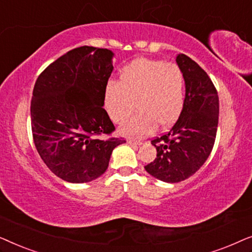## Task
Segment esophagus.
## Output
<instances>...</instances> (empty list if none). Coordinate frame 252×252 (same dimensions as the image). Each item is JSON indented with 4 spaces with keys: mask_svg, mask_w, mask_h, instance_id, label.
<instances>
[{
    "mask_svg": "<svg viewBox=\"0 0 252 252\" xmlns=\"http://www.w3.org/2000/svg\"><path fill=\"white\" fill-rule=\"evenodd\" d=\"M127 143L128 144H130V146H133V147H136V146H141V142H139V141H134V140H128L127 141Z\"/></svg>",
    "mask_w": 252,
    "mask_h": 252,
    "instance_id": "1",
    "label": "esophagus"
}]
</instances>
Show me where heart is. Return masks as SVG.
Here are the masks:
<instances>
[{
    "label": "heart",
    "mask_w": 252,
    "mask_h": 252,
    "mask_svg": "<svg viewBox=\"0 0 252 252\" xmlns=\"http://www.w3.org/2000/svg\"><path fill=\"white\" fill-rule=\"evenodd\" d=\"M135 101L137 112L120 127L129 137H143L177 122L185 105V77L173 63L136 58L119 71L118 81L104 88V106L112 122L122 124Z\"/></svg>",
    "instance_id": "b5f03b06"
}]
</instances>
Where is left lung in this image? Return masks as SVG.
Here are the masks:
<instances>
[{
	"mask_svg": "<svg viewBox=\"0 0 252 252\" xmlns=\"http://www.w3.org/2000/svg\"><path fill=\"white\" fill-rule=\"evenodd\" d=\"M175 62L185 77L184 110L166 134L151 141L157 157L144 166L150 175L168 184L186 180L205 163L215 144L219 117L218 93L206 72L184 54Z\"/></svg>",
	"mask_w": 252,
	"mask_h": 252,
	"instance_id": "obj_1",
	"label": "left lung"
}]
</instances>
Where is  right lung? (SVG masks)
Returning <instances> with one entry per match:
<instances>
[{"label":"right lung","instance_id":"obj_1","mask_svg":"<svg viewBox=\"0 0 252 252\" xmlns=\"http://www.w3.org/2000/svg\"><path fill=\"white\" fill-rule=\"evenodd\" d=\"M115 54L82 46L39 75L31 101L33 140L44 164L71 184L95 180L125 140L108 137L115 126L104 106V88Z\"/></svg>","mask_w":252,"mask_h":252}]
</instances>
